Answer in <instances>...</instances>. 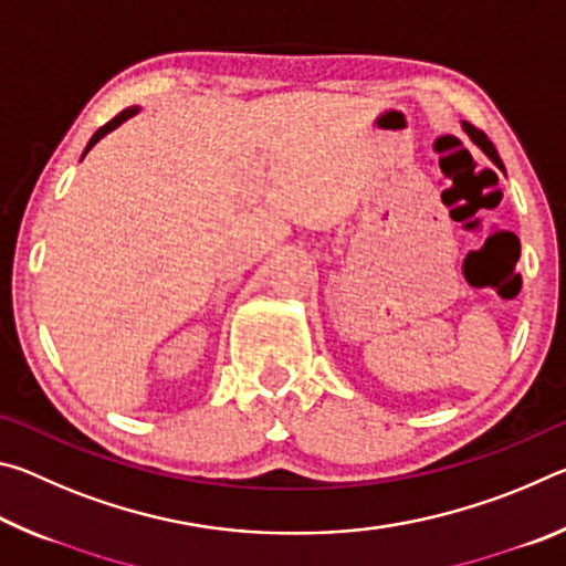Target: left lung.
<instances>
[{"label":"left lung","mask_w":566,"mask_h":566,"mask_svg":"<svg viewBox=\"0 0 566 566\" xmlns=\"http://www.w3.org/2000/svg\"><path fill=\"white\" fill-rule=\"evenodd\" d=\"M462 129H464V134H467V137H469V139H472V142H474V145H476L479 149H482V151H484V155H486V157H490V159L494 161V165H496V167H500V169H504V165H502V159H500V155H496V149H494V145H492V142H490V139H486V134H484V132H479V129H474V127H472V124H467V122H462Z\"/></svg>","instance_id":"8db88e82"}]
</instances>
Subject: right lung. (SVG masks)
<instances>
[{
    "label": "right lung",
    "instance_id": "obj_1",
    "mask_svg": "<svg viewBox=\"0 0 566 566\" xmlns=\"http://www.w3.org/2000/svg\"><path fill=\"white\" fill-rule=\"evenodd\" d=\"M134 114H139V107H129V109H124V112H119L117 114V117H114L112 122H107V124H104V127L102 129H97V132H94V137L90 139V145H87V149H84V155H82V159L84 157H87V151L94 147V145H97V142L99 139H104V137H107V134L109 132H114V129H117V127H122V124L124 122H127V119H132L134 117Z\"/></svg>",
    "mask_w": 566,
    "mask_h": 566
}]
</instances>
